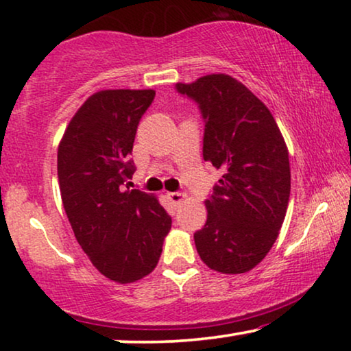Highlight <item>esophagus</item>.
<instances>
[{"label":"esophagus","instance_id":"1","mask_svg":"<svg viewBox=\"0 0 351 351\" xmlns=\"http://www.w3.org/2000/svg\"><path fill=\"white\" fill-rule=\"evenodd\" d=\"M167 198H169L174 204H180L182 201L185 199V195L179 193V191H171V193H167Z\"/></svg>","mask_w":351,"mask_h":351}]
</instances>
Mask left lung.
<instances>
[{"instance_id": "8db88e82", "label": "left lung", "mask_w": 351, "mask_h": 351, "mask_svg": "<svg viewBox=\"0 0 351 351\" xmlns=\"http://www.w3.org/2000/svg\"><path fill=\"white\" fill-rule=\"evenodd\" d=\"M176 90L198 105L203 158L222 177L206 201L208 220L195 233L206 265L244 273L276 241L291 193L287 147L263 102L228 75H208Z\"/></svg>"}]
</instances>
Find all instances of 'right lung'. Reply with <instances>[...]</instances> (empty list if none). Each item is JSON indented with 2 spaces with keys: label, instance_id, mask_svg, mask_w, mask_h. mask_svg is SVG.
<instances>
[{
  "label": "right lung",
  "instance_id": "1",
  "mask_svg": "<svg viewBox=\"0 0 351 351\" xmlns=\"http://www.w3.org/2000/svg\"><path fill=\"white\" fill-rule=\"evenodd\" d=\"M153 99L152 89L90 95L57 152L62 203L75 237L93 265L123 285L156 267L172 223L155 196L124 189L136 172L137 126Z\"/></svg>",
  "mask_w": 351,
  "mask_h": 351
}]
</instances>
